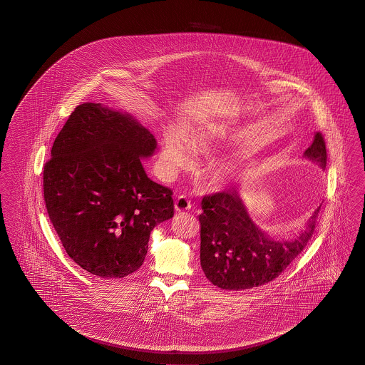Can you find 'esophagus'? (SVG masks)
Wrapping results in <instances>:
<instances>
[{
	"label": "esophagus",
	"mask_w": 365,
	"mask_h": 365,
	"mask_svg": "<svg viewBox=\"0 0 365 365\" xmlns=\"http://www.w3.org/2000/svg\"><path fill=\"white\" fill-rule=\"evenodd\" d=\"M190 209H191V200L185 195H179L175 200V210L186 211Z\"/></svg>",
	"instance_id": "obj_1"
}]
</instances>
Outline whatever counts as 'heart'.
Returning <instances> with one entry per match:
<instances>
[{
	"mask_svg": "<svg viewBox=\"0 0 365 365\" xmlns=\"http://www.w3.org/2000/svg\"><path fill=\"white\" fill-rule=\"evenodd\" d=\"M187 145L195 154L211 155L214 153V143L210 133L207 131L191 135L187 139ZM163 160L170 173H177L178 170L191 165V155L188 153L187 147L175 133L168 135L165 139ZM234 171L235 168L232 163L218 165L211 171V183L217 187L226 186L234 175Z\"/></svg>",
	"mask_w": 365,
	"mask_h": 365,
	"instance_id": "1",
	"label": "heart"
}]
</instances>
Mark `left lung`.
<instances>
[{
    "label": "left lung",
    "instance_id": "obj_1",
    "mask_svg": "<svg viewBox=\"0 0 365 365\" xmlns=\"http://www.w3.org/2000/svg\"><path fill=\"white\" fill-rule=\"evenodd\" d=\"M304 156L327 167V148L316 133ZM200 266L212 285L243 290L273 281L309 242L320 207L310 217L307 230L297 238L276 241L258 229L238 192L220 191L202 199Z\"/></svg>",
    "mask_w": 365,
    "mask_h": 365
}]
</instances>
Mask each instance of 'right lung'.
<instances>
[{"label":"right lung","mask_w":365,"mask_h":365,"mask_svg":"<svg viewBox=\"0 0 365 365\" xmlns=\"http://www.w3.org/2000/svg\"><path fill=\"white\" fill-rule=\"evenodd\" d=\"M155 150L140 123L100 103L78 106L57 135L44 166L45 207L66 255L91 274L136 272L153 229L173 218L171 188L142 165Z\"/></svg>","instance_id":"right-lung-1"}]
</instances>
